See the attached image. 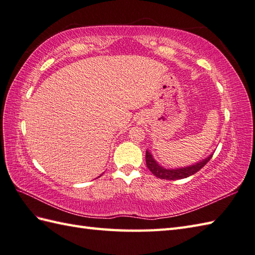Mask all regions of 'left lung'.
Masks as SVG:
<instances>
[{
	"mask_svg": "<svg viewBox=\"0 0 255 255\" xmlns=\"http://www.w3.org/2000/svg\"><path fill=\"white\" fill-rule=\"evenodd\" d=\"M211 156H213V154H210L206 159L189 166L180 167V169H165V167L161 166L153 159L152 154L149 152V150H147L145 151V163H147L148 169L151 171V173L156 177L162 178V180H181V178H186L197 173L202 167L206 165V163H208Z\"/></svg>",
	"mask_w": 255,
	"mask_h": 255,
	"instance_id": "8db88e82",
	"label": "left lung"
}]
</instances>
